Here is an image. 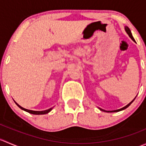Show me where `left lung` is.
<instances>
[{
	"mask_svg": "<svg viewBox=\"0 0 146 146\" xmlns=\"http://www.w3.org/2000/svg\"><path fill=\"white\" fill-rule=\"evenodd\" d=\"M125 30H126V33H127L128 35H129V36H130V38H131V39L132 40H133V41H134V38H133V36H132V34H131V32L130 29H129V28L128 27H125ZM135 99H136V98H135L134 99H133V100H134ZM133 100H132L131 102L130 103H129V104H128L127 105H126V106H125V107H123V108H121V109H119V110H113V111H106V110H102V109H100V110L101 111H106V112H116V111H121V110H125V109H126V108H127L128 107H129V106H130V104H131L132 102H133Z\"/></svg>",
	"mask_w": 146,
	"mask_h": 146,
	"instance_id": "left-lung-1",
	"label": "left lung"
}]
</instances>
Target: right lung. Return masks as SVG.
I'll return each instance as SVG.
<instances>
[{
    "label": "right lung",
    "mask_w": 146,
    "mask_h": 146,
    "mask_svg": "<svg viewBox=\"0 0 146 146\" xmlns=\"http://www.w3.org/2000/svg\"><path fill=\"white\" fill-rule=\"evenodd\" d=\"M15 104H17V106H18L19 107H20V109H22L23 110H24V111H27V112L30 113V114H47V113L49 112L50 111H51V110H52V108H50L48 109V110H44V111H33V110H27V109H25L23 108V107H22L21 106L19 105L18 104H17V102H15Z\"/></svg>",
    "instance_id": "obj_1"
}]
</instances>
